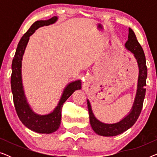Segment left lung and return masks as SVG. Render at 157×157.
<instances>
[{
	"mask_svg": "<svg viewBox=\"0 0 157 157\" xmlns=\"http://www.w3.org/2000/svg\"><path fill=\"white\" fill-rule=\"evenodd\" d=\"M125 48L133 53L138 64L139 76L136 96H135L134 103L129 112L119 121L112 124L104 123L97 119L92 111L89 100L87 99L91 126L94 132L100 136H114L126 132L135 124L142 109L146 93L145 86L147 77V68L146 66L144 53L141 45L136 39L134 32L131 28H128V40L125 44Z\"/></svg>",
	"mask_w": 157,
	"mask_h": 157,
	"instance_id": "obj_1",
	"label": "left lung"
}]
</instances>
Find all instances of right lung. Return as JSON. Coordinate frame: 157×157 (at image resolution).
Wrapping results in <instances>:
<instances>
[{"label": "right lung", "instance_id": "obj_1", "mask_svg": "<svg viewBox=\"0 0 157 157\" xmlns=\"http://www.w3.org/2000/svg\"><path fill=\"white\" fill-rule=\"evenodd\" d=\"M57 16H53L46 21L34 22L28 31L21 38L12 62L11 90L13 103L17 114L21 121L28 128L39 134H51L56 132L61 125V109L63 104L76 90L81 89L80 79L73 81L64 88L57 106L51 112L39 114L33 111L25 96L22 79V60L29 38L40 27L53 24L58 21Z\"/></svg>", "mask_w": 157, "mask_h": 157}]
</instances>
